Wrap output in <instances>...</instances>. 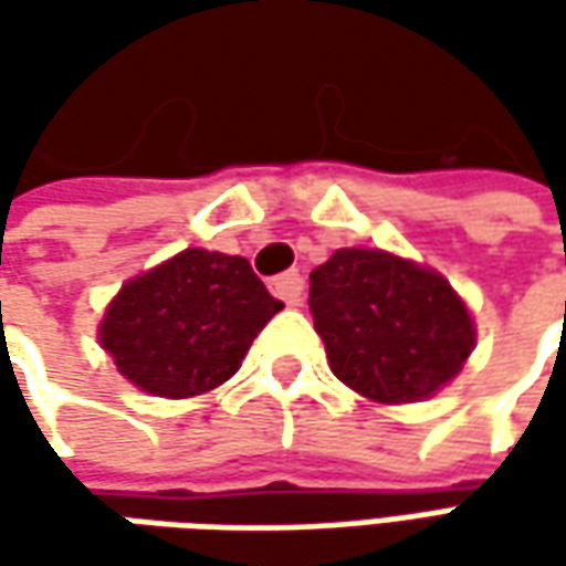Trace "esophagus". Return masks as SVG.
Instances as JSON below:
<instances>
[{"instance_id":"esophagus-1","label":"esophagus","mask_w":566,"mask_h":566,"mask_svg":"<svg viewBox=\"0 0 566 566\" xmlns=\"http://www.w3.org/2000/svg\"><path fill=\"white\" fill-rule=\"evenodd\" d=\"M271 293L276 295L280 302H286V305H302V295H305V280H302V273L290 271L273 276Z\"/></svg>"}]
</instances>
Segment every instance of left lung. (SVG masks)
<instances>
[{
    "instance_id": "obj_1",
    "label": "left lung",
    "mask_w": 566,
    "mask_h": 566,
    "mask_svg": "<svg viewBox=\"0 0 566 566\" xmlns=\"http://www.w3.org/2000/svg\"><path fill=\"white\" fill-rule=\"evenodd\" d=\"M308 308L334 375L368 400H422L475 346L444 276L387 251L339 249L312 271Z\"/></svg>"
}]
</instances>
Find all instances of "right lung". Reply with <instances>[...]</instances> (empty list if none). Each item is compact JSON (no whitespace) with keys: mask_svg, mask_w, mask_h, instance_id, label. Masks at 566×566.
<instances>
[{"mask_svg":"<svg viewBox=\"0 0 566 566\" xmlns=\"http://www.w3.org/2000/svg\"><path fill=\"white\" fill-rule=\"evenodd\" d=\"M280 308L245 258L186 249L122 286L99 343L132 384L182 400L232 378Z\"/></svg>","mask_w":566,"mask_h":566,"instance_id":"obj_1","label":"right lung"}]
</instances>
